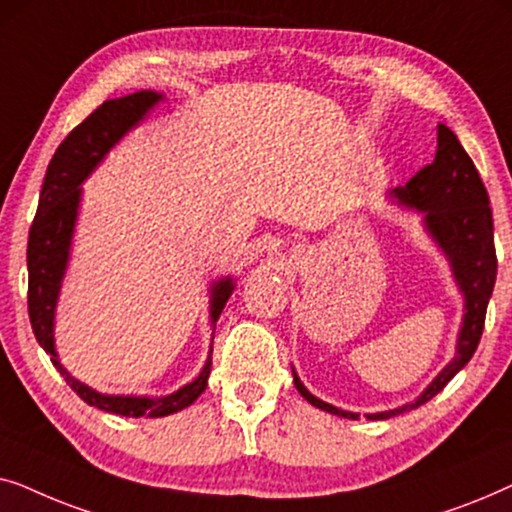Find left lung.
Wrapping results in <instances>:
<instances>
[{"label": "left lung", "mask_w": 512, "mask_h": 512, "mask_svg": "<svg viewBox=\"0 0 512 512\" xmlns=\"http://www.w3.org/2000/svg\"><path fill=\"white\" fill-rule=\"evenodd\" d=\"M389 200L405 209L422 214L424 233L436 242L450 263L452 277L464 296V317L457 335L454 356L440 373L433 377L429 387L415 401L398 405L394 410L368 412V419H389L410 412L429 403L447 382L471 361L478 349L482 328H485L487 303L492 298L496 282V249H494V221L489 209V195L482 184L473 160L447 125H438V149L431 165H426L405 186L389 191ZM293 384L300 396L314 408L331 415L359 419V412H347L321 401L307 391L293 370Z\"/></svg>", "instance_id": "obj_1"}]
</instances>
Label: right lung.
Returning <instances> with one entry per match:
<instances>
[{
    "mask_svg": "<svg viewBox=\"0 0 512 512\" xmlns=\"http://www.w3.org/2000/svg\"><path fill=\"white\" fill-rule=\"evenodd\" d=\"M163 102V93L156 90H139V93L107 100L97 107L86 121L76 125L69 132L65 142L58 146L51 163H48L44 186H41L37 216H34L30 228V240H27V310L34 338L44 352L51 356L53 366L60 370L69 387L79 394L83 401L93 408H100L111 415L123 417H167L174 412L188 408L198 401V396L207 389L209 373H212V349L202 366L200 375L193 382L172 391L167 396H118V394H100V391L88 387L69 373L55 352V310H58V298L65 279L69 254H72V240L79 219L81 207V184L95 167L107 158V153L128 135V132L146 118V114ZM235 291L233 277H221L219 282L209 286V319L216 324L219 314L226 307L228 298ZM214 342V338H212Z\"/></svg>",
    "mask_w": 512,
    "mask_h": 512,
    "instance_id": "obj_1",
    "label": "right lung"
}]
</instances>
